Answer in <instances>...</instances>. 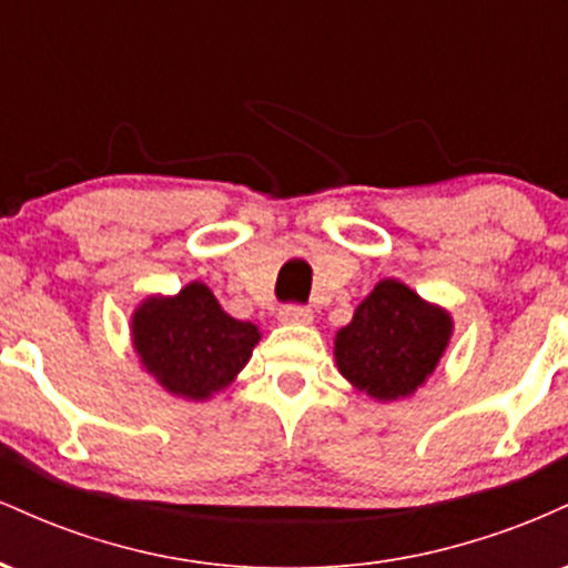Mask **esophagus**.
I'll return each mask as SVG.
<instances>
[{
    "instance_id": "1",
    "label": "esophagus",
    "mask_w": 568,
    "mask_h": 568,
    "mask_svg": "<svg viewBox=\"0 0 568 568\" xmlns=\"http://www.w3.org/2000/svg\"><path fill=\"white\" fill-rule=\"evenodd\" d=\"M280 321L306 325V323H312V312L302 304H285L283 310H280Z\"/></svg>"
}]
</instances>
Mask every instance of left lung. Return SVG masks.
<instances>
[{
  "label": "left lung",
  "instance_id": "left-lung-1",
  "mask_svg": "<svg viewBox=\"0 0 568 568\" xmlns=\"http://www.w3.org/2000/svg\"><path fill=\"white\" fill-rule=\"evenodd\" d=\"M452 336V317L408 285L382 280L336 334V366L349 384L376 400L414 393L438 366Z\"/></svg>",
  "mask_w": 568,
  "mask_h": 568
}]
</instances>
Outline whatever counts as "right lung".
Returning a JSON list of instances; mask_svg holds the SVG:
<instances>
[{
	"mask_svg": "<svg viewBox=\"0 0 568 568\" xmlns=\"http://www.w3.org/2000/svg\"><path fill=\"white\" fill-rule=\"evenodd\" d=\"M258 338L256 325L226 315L202 283H189L171 298H146L133 315V347L143 368L168 393L192 400L224 389Z\"/></svg>",
	"mask_w": 568,
	"mask_h": 568,
	"instance_id": "add662e5",
	"label": "right lung"
}]
</instances>
